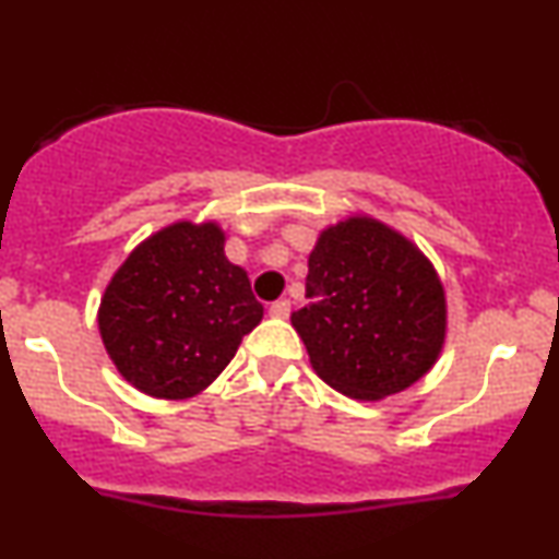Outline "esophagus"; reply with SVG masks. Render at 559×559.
<instances>
[{
    "instance_id": "34e87169",
    "label": "esophagus",
    "mask_w": 559,
    "mask_h": 559,
    "mask_svg": "<svg viewBox=\"0 0 559 559\" xmlns=\"http://www.w3.org/2000/svg\"><path fill=\"white\" fill-rule=\"evenodd\" d=\"M267 312H271V318H275V320H286V318H288V312H292V301H288V299H278V301H273V305H271V309H267Z\"/></svg>"
}]
</instances>
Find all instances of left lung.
Here are the masks:
<instances>
[{"label":"left lung","mask_w":559,"mask_h":559,"mask_svg":"<svg viewBox=\"0 0 559 559\" xmlns=\"http://www.w3.org/2000/svg\"><path fill=\"white\" fill-rule=\"evenodd\" d=\"M309 305L292 314L309 365L356 401L419 382L448 335L445 286L412 239L367 213L325 226L309 252Z\"/></svg>","instance_id":"obj_1"}]
</instances>
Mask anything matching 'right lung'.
I'll return each mask as SVG.
<instances>
[{"instance_id":"add662e5","label":"right lung","mask_w":559,"mask_h":559,"mask_svg":"<svg viewBox=\"0 0 559 559\" xmlns=\"http://www.w3.org/2000/svg\"><path fill=\"white\" fill-rule=\"evenodd\" d=\"M218 221L181 218L140 241L106 284L98 333L117 372L151 399L203 393L262 320Z\"/></svg>"}]
</instances>
